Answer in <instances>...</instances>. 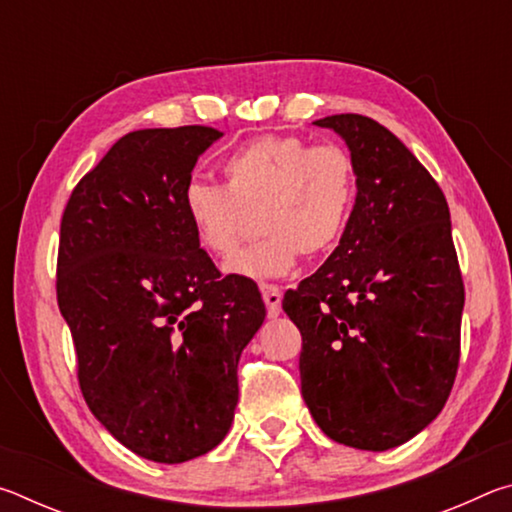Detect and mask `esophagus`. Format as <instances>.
<instances>
[{
	"mask_svg": "<svg viewBox=\"0 0 512 512\" xmlns=\"http://www.w3.org/2000/svg\"><path fill=\"white\" fill-rule=\"evenodd\" d=\"M262 298L266 302V309H268V316L277 318L282 311V291L273 287V284H264L262 287Z\"/></svg>",
	"mask_w": 512,
	"mask_h": 512,
	"instance_id": "esophagus-1",
	"label": "esophagus"
}]
</instances>
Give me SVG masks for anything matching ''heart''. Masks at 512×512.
I'll use <instances>...</instances> for the list:
<instances>
[{
    "instance_id": "b5f03b06",
    "label": "heart",
    "mask_w": 512,
    "mask_h": 512,
    "mask_svg": "<svg viewBox=\"0 0 512 512\" xmlns=\"http://www.w3.org/2000/svg\"><path fill=\"white\" fill-rule=\"evenodd\" d=\"M225 185L189 180L180 196L196 244L228 262L259 212L268 235L230 262L232 275L264 282L298 266L300 255L332 250L348 228L357 201V167L336 144L314 146L298 135H262L221 162Z\"/></svg>"
}]
</instances>
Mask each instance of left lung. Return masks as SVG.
<instances>
[{
    "label": "left lung",
    "mask_w": 512,
    "mask_h": 512,
    "mask_svg": "<svg viewBox=\"0 0 512 512\" xmlns=\"http://www.w3.org/2000/svg\"><path fill=\"white\" fill-rule=\"evenodd\" d=\"M348 144L357 201L339 246L284 293L302 334V397L336 443L386 452L443 411L461 357L465 289L443 189L363 115L316 119Z\"/></svg>",
    "instance_id": "obj_1"
}]
</instances>
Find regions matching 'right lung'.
<instances>
[{
    "label": "right lung",
    "instance_id": "1",
    "mask_svg": "<svg viewBox=\"0 0 512 512\" xmlns=\"http://www.w3.org/2000/svg\"><path fill=\"white\" fill-rule=\"evenodd\" d=\"M221 135H124L74 187L60 221L56 296L81 393L121 445L155 463L192 461L225 438L239 357L266 318L257 284L219 273L180 205Z\"/></svg>",
    "mask_w": 512,
    "mask_h": 512
}]
</instances>
